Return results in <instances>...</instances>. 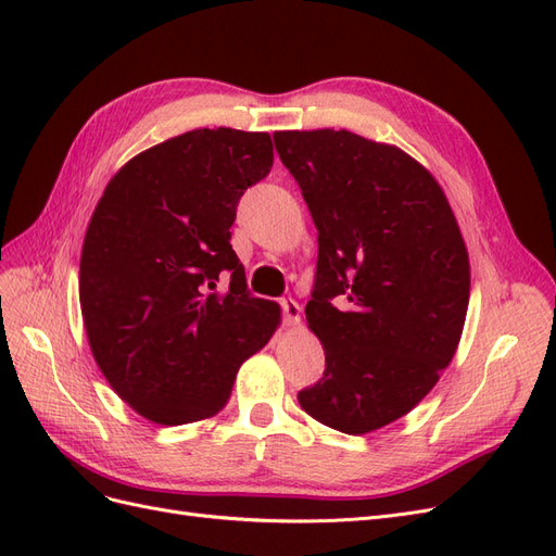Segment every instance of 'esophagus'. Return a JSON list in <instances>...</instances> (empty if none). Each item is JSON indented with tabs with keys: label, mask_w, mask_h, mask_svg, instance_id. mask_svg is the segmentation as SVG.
<instances>
[{
	"label": "esophagus",
	"mask_w": 556,
	"mask_h": 556,
	"mask_svg": "<svg viewBox=\"0 0 556 556\" xmlns=\"http://www.w3.org/2000/svg\"><path fill=\"white\" fill-rule=\"evenodd\" d=\"M280 306H282L285 325H288V327H294V325H299V323H301V306L296 304L294 299H282V301H280Z\"/></svg>",
	"instance_id": "1"
}]
</instances>
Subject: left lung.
Returning <instances> with one entry per match:
<instances>
[{
	"label": "left lung",
	"mask_w": 556,
	"mask_h": 556,
	"mask_svg": "<svg viewBox=\"0 0 556 556\" xmlns=\"http://www.w3.org/2000/svg\"><path fill=\"white\" fill-rule=\"evenodd\" d=\"M274 141L317 227L306 319L327 368L299 403L336 431H376L410 413L457 352L470 294L457 217L396 146L348 129Z\"/></svg>",
	"instance_id": "8db88e82"
}]
</instances>
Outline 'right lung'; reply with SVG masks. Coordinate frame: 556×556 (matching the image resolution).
Returning <instances> with one entry per match:
<instances>
[{
	"mask_svg": "<svg viewBox=\"0 0 556 556\" xmlns=\"http://www.w3.org/2000/svg\"><path fill=\"white\" fill-rule=\"evenodd\" d=\"M271 166L266 131L192 129L131 157L99 199L80 252L83 325L115 394L150 422L220 413L280 325L229 243L239 199Z\"/></svg>",
	"mask_w": 556,
	"mask_h": 556,
	"instance_id": "1",
	"label": "right lung"
}]
</instances>
